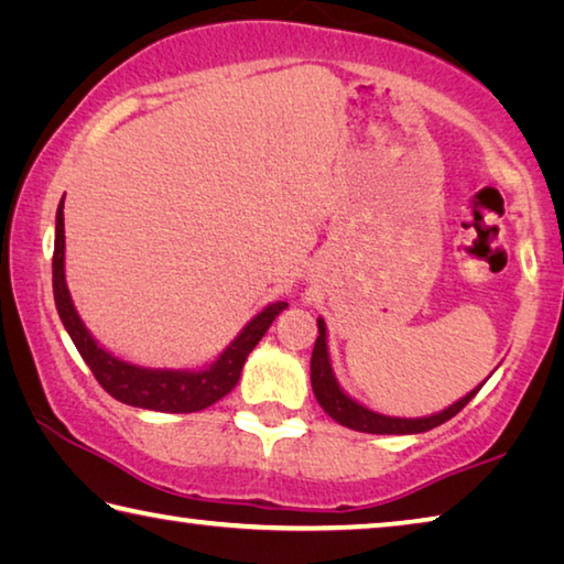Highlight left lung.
<instances>
[{"mask_svg": "<svg viewBox=\"0 0 564 564\" xmlns=\"http://www.w3.org/2000/svg\"><path fill=\"white\" fill-rule=\"evenodd\" d=\"M311 386L313 393H316V400L321 403V408L336 420V423L352 427V431L360 433H376V435H410V433H425L431 427L445 423L453 415L460 413V410L470 403V400L477 395L485 383L477 386L473 393H467L465 398L457 400L447 410L431 417H388V415H378L373 410L358 405L356 400L348 398L343 390L338 388L336 378H333L330 370V360H328V348H326V323L318 318V338L316 346H313V356H311Z\"/></svg>", "mask_w": 564, "mask_h": 564, "instance_id": "obj_1", "label": "left lung"}]
</instances>
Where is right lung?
I'll return each mask as SVG.
<instances>
[{
    "label": "right lung",
    "instance_id": "obj_1",
    "mask_svg": "<svg viewBox=\"0 0 564 564\" xmlns=\"http://www.w3.org/2000/svg\"><path fill=\"white\" fill-rule=\"evenodd\" d=\"M52 285H54V303L59 311V318L69 333L76 350L87 360L94 378L107 390L111 398L121 403L147 410H161V413H196L214 405L226 393H231L234 386L241 378V368L248 352L256 348V343L263 338L275 316L289 303H271L269 308L261 311L248 326L241 330L231 346H228L214 366L206 370H149L129 366L111 352L97 346V340L84 328L82 318L76 316L74 303L69 299L64 281V198L56 208V236H54V259H52Z\"/></svg>",
    "mask_w": 564,
    "mask_h": 564
}]
</instances>
